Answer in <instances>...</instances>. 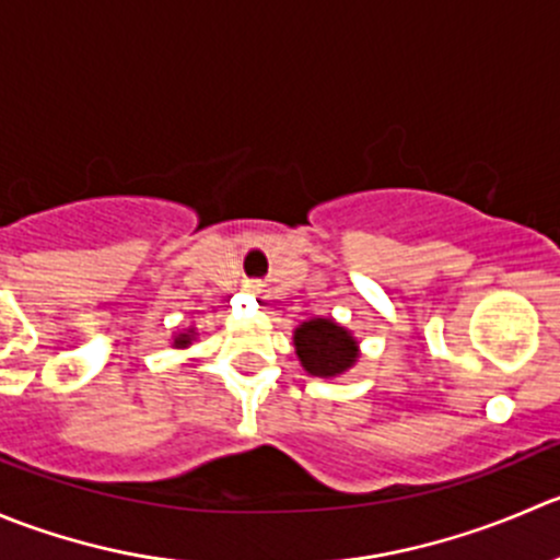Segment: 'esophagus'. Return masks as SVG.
Listing matches in <instances>:
<instances>
[{
	"mask_svg": "<svg viewBox=\"0 0 560 560\" xmlns=\"http://www.w3.org/2000/svg\"><path fill=\"white\" fill-rule=\"evenodd\" d=\"M245 291L247 293H256V296H258V293H264V282L261 280H247L245 282Z\"/></svg>",
	"mask_w": 560,
	"mask_h": 560,
	"instance_id": "34e87169",
	"label": "esophagus"
}]
</instances>
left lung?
Returning <instances> with one entry per match:
<instances>
[{
    "mask_svg": "<svg viewBox=\"0 0 560 560\" xmlns=\"http://www.w3.org/2000/svg\"><path fill=\"white\" fill-rule=\"evenodd\" d=\"M293 348L302 368L318 378H335L359 359L357 337L331 318L302 320L293 331Z\"/></svg>",
    "mask_w": 560,
    "mask_h": 560,
    "instance_id": "left-lung-1",
    "label": "left lung"
}]
</instances>
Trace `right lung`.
I'll return each mask as SVG.
<instances>
[{
	"label": "right lung",
	"mask_w": 560,
	"mask_h": 560,
	"mask_svg": "<svg viewBox=\"0 0 560 560\" xmlns=\"http://www.w3.org/2000/svg\"><path fill=\"white\" fill-rule=\"evenodd\" d=\"M192 342V329L182 331V335L174 337V348H187Z\"/></svg>",
	"instance_id": "1"
}]
</instances>
